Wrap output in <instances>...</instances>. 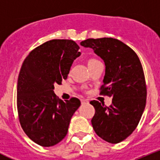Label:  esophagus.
I'll return each mask as SVG.
<instances>
[{
	"label": "esophagus",
	"instance_id": "1",
	"mask_svg": "<svg viewBox=\"0 0 160 160\" xmlns=\"http://www.w3.org/2000/svg\"><path fill=\"white\" fill-rule=\"evenodd\" d=\"M81 102L82 104H86V103H88L89 101L87 99H84V98H83V99H81Z\"/></svg>",
	"mask_w": 160,
	"mask_h": 160
}]
</instances>
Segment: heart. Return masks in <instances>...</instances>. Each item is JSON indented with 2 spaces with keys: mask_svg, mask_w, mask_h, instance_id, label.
I'll list each match as a JSON object with an SVG mask.
<instances>
[{
  "mask_svg": "<svg viewBox=\"0 0 160 160\" xmlns=\"http://www.w3.org/2000/svg\"><path fill=\"white\" fill-rule=\"evenodd\" d=\"M98 62H100L98 60H97V59L90 58L88 61H87V65H88V66H92V65L96 64V63Z\"/></svg>",
  "mask_w": 160,
  "mask_h": 160,
  "instance_id": "obj_1",
  "label": "heart"
}]
</instances>
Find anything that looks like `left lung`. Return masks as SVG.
Here are the masks:
<instances>
[{
	"instance_id": "1",
	"label": "left lung",
	"mask_w": 160,
	"mask_h": 160,
	"mask_svg": "<svg viewBox=\"0 0 160 160\" xmlns=\"http://www.w3.org/2000/svg\"><path fill=\"white\" fill-rule=\"evenodd\" d=\"M81 46L93 49L103 59L106 73L100 94L112 97L110 107L96 100L90 102L95 109L91 119L93 128L103 140L118 143L135 131L146 106L142 64L131 48L115 38H89Z\"/></svg>"
}]
</instances>
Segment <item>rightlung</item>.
Returning <instances> with one entry per match:
<instances>
[{"mask_svg":"<svg viewBox=\"0 0 160 160\" xmlns=\"http://www.w3.org/2000/svg\"><path fill=\"white\" fill-rule=\"evenodd\" d=\"M79 49L72 40L53 39L32 49L22 63L17 87L18 118L26 135L42 147L62 140L81 105L77 98L62 101L53 92L55 83L67 78L81 54Z\"/></svg>","mask_w":160,"mask_h":160,"instance_id":"1","label":"right lung"}]
</instances>
